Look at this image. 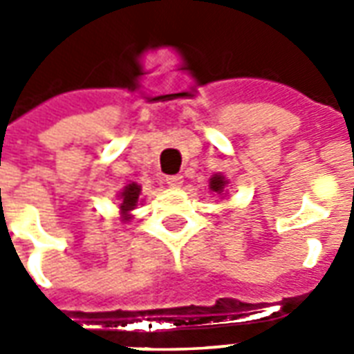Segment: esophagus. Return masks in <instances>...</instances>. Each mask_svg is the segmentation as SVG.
<instances>
[{
  "label": "esophagus",
  "mask_w": 354,
  "mask_h": 354,
  "mask_svg": "<svg viewBox=\"0 0 354 354\" xmlns=\"http://www.w3.org/2000/svg\"><path fill=\"white\" fill-rule=\"evenodd\" d=\"M167 184L170 187H180V185L184 184V176H180V174H174V176H167Z\"/></svg>",
  "instance_id": "1"
}]
</instances>
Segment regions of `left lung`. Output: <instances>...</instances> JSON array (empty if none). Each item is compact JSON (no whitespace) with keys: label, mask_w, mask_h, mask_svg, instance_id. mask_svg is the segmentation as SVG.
<instances>
[{"label":"left lung","mask_w":354,"mask_h":354,"mask_svg":"<svg viewBox=\"0 0 354 354\" xmlns=\"http://www.w3.org/2000/svg\"><path fill=\"white\" fill-rule=\"evenodd\" d=\"M225 185H227V180L222 176V174H214V176L210 178V192L218 193V195H222L223 189H225Z\"/></svg>","instance_id":"8db88e82"}]
</instances>
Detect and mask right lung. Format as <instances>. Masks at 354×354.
I'll use <instances>...</instances> for the list:
<instances>
[{"label":"right lung","instance_id":"add662e5","mask_svg":"<svg viewBox=\"0 0 354 354\" xmlns=\"http://www.w3.org/2000/svg\"><path fill=\"white\" fill-rule=\"evenodd\" d=\"M140 192H142V187L138 184H129L124 185V189L119 195V208H121V214H123V220H129L131 218V212L134 208L138 207V197Z\"/></svg>","mask_w":354,"mask_h":354}]
</instances>
